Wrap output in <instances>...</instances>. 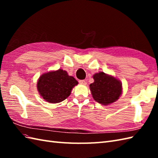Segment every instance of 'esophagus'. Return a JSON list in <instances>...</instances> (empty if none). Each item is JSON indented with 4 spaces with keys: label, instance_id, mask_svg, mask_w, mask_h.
Masks as SVG:
<instances>
[{
    "label": "esophagus",
    "instance_id": "esophagus-1",
    "mask_svg": "<svg viewBox=\"0 0 158 158\" xmlns=\"http://www.w3.org/2000/svg\"><path fill=\"white\" fill-rule=\"evenodd\" d=\"M79 82V83H81V84H83V85L87 84V82L85 81V80H80Z\"/></svg>",
    "mask_w": 158,
    "mask_h": 158
}]
</instances>
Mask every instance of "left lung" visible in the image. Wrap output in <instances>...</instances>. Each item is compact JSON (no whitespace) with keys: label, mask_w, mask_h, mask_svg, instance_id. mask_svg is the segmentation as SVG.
<instances>
[{"label":"left lung","mask_w":158,"mask_h":158,"mask_svg":"<svg viewBox=\"0 0 158 158\" xmlns=\"http://www.w3.org/2000/svg\"><path fill=\"white\" fill-rule=\"evenodd\" d=\"M94 82L89 85L94 99L103 105H108L118 100L122 94V83L118 79L105 73L93 76Z\"/></svg>","instance_id":"obj_1"}]
</instances>
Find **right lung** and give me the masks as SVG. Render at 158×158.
<instances>
[{"mask_svg": "<svg viewBox=\"0 0 158 158\" xmlns=\"http://www.w3.org/2000/svg\"><path fill=\"white\" fill-rule=\"evenodd\" d=\"M77 84V80L66 70L59 69L43 74L37 82V89L47 102L58 103L68 98Z\"/></svg>", "mask_w": 158, "mask_h": 158, "instance_id": "right-lung-1", "label": "right lung"}]
</instances>
